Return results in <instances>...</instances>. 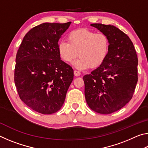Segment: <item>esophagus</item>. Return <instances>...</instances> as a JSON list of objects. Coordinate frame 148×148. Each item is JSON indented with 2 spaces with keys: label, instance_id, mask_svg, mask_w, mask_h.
<instances>
[{
  "label": "esophagus",
  "instance_id": "esophagus-1",
  "mask_svg": "<svg viewBox=\"0 0 148 148\" xmlns=\"http://www.w3.org/2000/svg\"><path fill=\"white\" fill-rule=\"evenodd\" d=\"M74 75L76 76H79L80 75H81V72H79V71H74Z\"/></svg>",
  "mask_w": 148,
  "mask_h": 148
}]
</instances>
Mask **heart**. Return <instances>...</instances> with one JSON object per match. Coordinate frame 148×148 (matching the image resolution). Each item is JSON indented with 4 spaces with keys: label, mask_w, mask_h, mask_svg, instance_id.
<instances>
[{
    "label": "heart",
    "mask_w": 148,
    "mask_h": 148,
    "mask_svg": "<svg viewBox=\"0 0 148 148\" xmlns=\"http://www.w3.org/2000/svg\"><path fill=\"white\" fill-rule=\"evenodd\" d=\"M68 42L58 44V52L62 61L71 62L79 57L74 65L78 69L97 68L103 63L110 50L109 38L104 33L87 29H79L70 32Z\"/></svg>",
    "instance_id": "1"
}]
</instances>
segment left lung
Returning <instances> with one entry per match:
<instances>
[{
	"label": "left lung",
	"instance_id": "obj_1",
	"mask_svg": "<svg viewBox=\"0 0 148 148\" xmlns=\"http://www.w3.org/2000/svg\"><path fill=\"white\" fill-rule=\"evenodd\" d=\"M90 25L108 37L110 50L101 66L85 75V97L89 107L102 114L122 108L131 101L138 82V57L131 39L111 25Z\"/></svg>",
	"mask_w": 148,
	"mask_h": 148
}]
</instances>
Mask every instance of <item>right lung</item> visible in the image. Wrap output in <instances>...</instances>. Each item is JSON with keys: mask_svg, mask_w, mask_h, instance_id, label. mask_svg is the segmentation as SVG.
I'll return each instance as SVG.
<instances>
[{"mask_svg": "<svg viewBox=\"0 0 148 148\" xmlns=\"http://www.w3.org/2000/svg\"><path fill=\"white\" fill-rule=\"evenodd\" d=\"M66 23H44L24 36L16 58L14 82L21 101L42 114L61 108L74 78V71L61 59L58 42Z\"/></svg>", "mask_w": 148, "mask_h": 148, "instance_id": "obj_1", "label": "right lung"}]
</instances>
